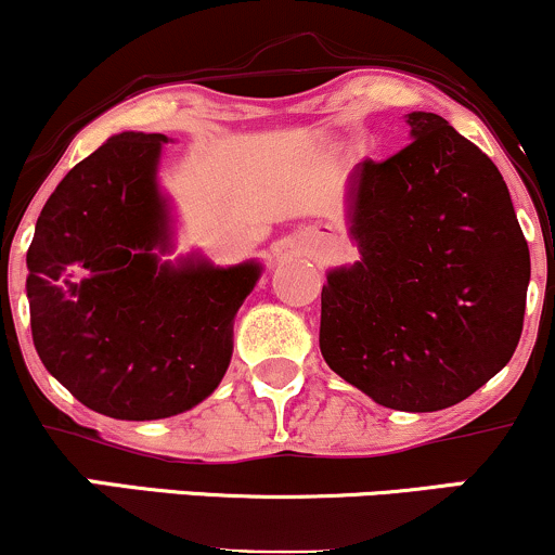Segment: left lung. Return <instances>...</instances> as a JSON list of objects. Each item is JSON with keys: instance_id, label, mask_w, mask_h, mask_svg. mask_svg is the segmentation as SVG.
Returning <instances> with one entry per match:
<instances>
[{"instance_id": "obj_1", "label": "left lung", "mask_w": 555, "mask_h": 555, "mask_svg": "<svg viewBox=\"0 0 555 555\" xmlns=\"http://www.w3.org/2000/svg\"><path fill=\"white\" fill-rule=\"evenodd\" d=\"M412 143L349 180L354 263L326 271L321 354L375 404H460L512 360L530 250L495 164L430 112Z\"/></svg>"}]
</instances>
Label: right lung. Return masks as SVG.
I'll list each match as a JSON object with an SVG mask.
<instances>
[{
  "label": "right lung",
  "mask_w": 555,
  "mask_h": 555,
  "mask_svg": "<svg viewBox=\"0 0 555 555\" xmlns=\"http://www.w3.org/2000/svg\"><path fill=\"white\" fill-rule=\"evenodd\" d=\"M162 132H119L56 184L28 250L30 331L43 367L88 410L162 420L224 378L234 315L263 266L175 250L158 184Z\"/></svg>",
  "instance_id": "1"
}]
</instances>
